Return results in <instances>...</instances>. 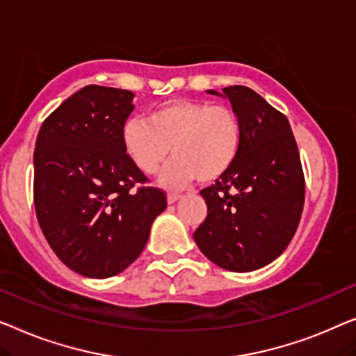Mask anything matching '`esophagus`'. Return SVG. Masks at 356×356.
I'll return each mask as SVG.
<instances>
[{
  "mask_svg": "<svg viewBox=\"0 0 356 356\" xmlns=\"http://www.w3.org/2000/svg\"><path fill=\"white\" fill-rule=\"evenodd\" d=\"M177 200H180V195L179 193H168V203L169 204L176 203Z\"/></svg>",
  "mask_w": 356,
  "mask_h": 356,
  "instance_id": "obj_1",
  "label": "esophagus"
}]
</instances>
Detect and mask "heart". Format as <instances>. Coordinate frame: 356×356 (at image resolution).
I'll list each match as a JSON object with an SVG mask.
<instances>
[{
  "label": "heart",
  "mask_w": 356,
  "mask_h": 356,
  "mask_svg": "<svg viewBox=\"0 0 356 356\" xmlns=\"http://www.w3.org/2000/svg\"><path fill=\"white\" fill-rule=\"evenodd\" d=\"M240 145L242 122L232 108L193 99L163 104L148 114V122L129 119L122 129L124 152L147 176L172 154L161 174L166 187L221 177L237 159Z\"/></svg>",
  "instance_id": "heart-1"
}]
</instances>
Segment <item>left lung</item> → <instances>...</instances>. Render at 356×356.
I'll return each mask as SVG.
<instances>
[{"instance_id":"8db88e82","label":"left lung","mask_w":356,"mask_h":356,"mask_svg":"<svg viewBox=\"0 0 356 356\" xmlns=\"http://www.w3.org/2000/svg\"><path fill=\"white\" fill-rule=\"evenodd\" d=\"M227 98L242 122V145L216 184L200 195L208 216L193 238L209 261L234 273L259 269L282 254L305 202L300 154L287 118L243 85L207 90Z\"/></svg>"}]
</instances>
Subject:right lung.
I'll use <instances>...</instances> for the list:
<instances>
[{
	"instance_id": "add662e5",
	"label": "right lung",
	"mask_w": 356,
	"mask_h": 356,
	"mask_svg": "<svg viewBox=\"0 0 356 356\" xmlns=\"http://www.w3.org/2000/svg\"><path fill=\"white\" fill-rule=\"evenodd\" d=\"M134 97L87 85L49 114L35 143L38 224L58 258L85 277L106 279L129 268L168 204L159 188H135L147 177L122 147Z\"/></svg>"
}]
</instances>
